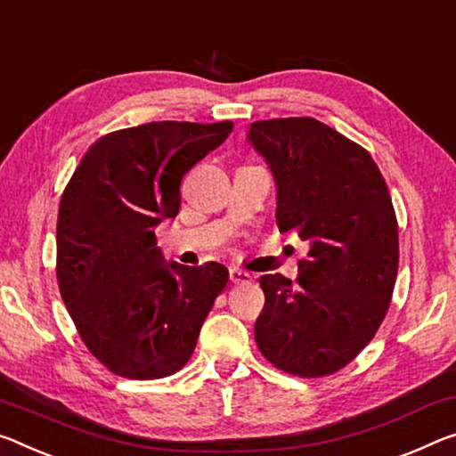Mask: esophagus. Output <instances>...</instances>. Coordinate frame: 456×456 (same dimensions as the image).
<instances>
[{
	"label": "esophagus",
	"mask_w": 456,
	"mask_h": 456,
	"mask_svg": "<svg viewBox=\"0 0 456 456\" xmlns=\"http://www.w3.org/2000/svg\"><path fill=\"white\" fill-rule=\"evenodd\" d=\"M229 278L233 284H248V281H251V273H248L245 270H240V267H231Z\"/></svg>",
	"instance_id": "obj_1"
}]
</instances>
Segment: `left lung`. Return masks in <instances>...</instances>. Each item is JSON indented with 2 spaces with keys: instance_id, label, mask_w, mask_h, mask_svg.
Wrapping results in <instances>:
<instances>
[{
  "instance_id": "left-lung-1",
  "label": "left lung",
  "mask_w": 456,
  "mask_h": 456,
  "mask_svg": "<svg viewBox=\"0 0 456 456\" xmlns=\"http://www.w3.org/2000/svg\"><path fill=\"white\" fill-rule=\"evenodd\" d=\"M245 142L276 183L280 233L308 254L298 280L259 278L265 305L256 343L300 378L341 370L378 332L397 273V223L370 151L313 118L251 124Z\"/></svg>"
}]
</instances>
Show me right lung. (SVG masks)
Instances as JSON below:
<instances>
[{"mask_svg": "<svg viewBox=\"0 0 456 456\" xmlns=\"http://www.w3.org/2000/svg\"><path fill=\"white\" fill-rule=\"evenodd\" d=\"M233 132L231 121H151L93 143L61 199L56 278L70 319L107 370L158 379L191 359L223 264L166 262L156 227L180 208V180Z\"/></svg>", "mask_w": 456, "mask_h": 456, "instance_id": "obj_1", "label": "right lung"}]
</instances>
